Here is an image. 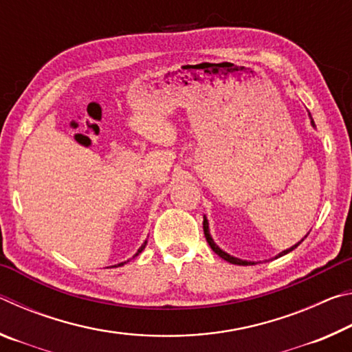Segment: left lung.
I'll return each mask as SVG.
<instances>
[{
	"label": "left lung",
	"instance_id": "obj_1",
	"mask_svg": "<svg viewBox=\"0 0 352 352\" xmlns=\"http://www.w3.org/2000/svg\"><path fill=\"white\" fill-rule=\"evenodd\" d=\"M309 118H311V124H312V127H315V122H314V119H312V116H311V113H309ZM204 231H205V237H206V241H208V243H210V247L212 248V252L216 253V254H219L220 258L222 259H225V261H228L230 264H236V265H248V264H256V262H252V261H242V259H239V258H234V256H231V254H228V253H225L222 248H219L217 245H216V242L212 241V237H211V234H210V226H208V220H206V217L204 216ZM306 237V236H305ZM302 242V239L298 242V243H295L294 247H290V248H287V250H284V252H281L279 253L276 258H279V256H284V254H287V253H290L292 250H295L298 245H300V243Z\"/></svg>",
	"mask_w": 352,
	"mask_h": 352
}]
</instances>
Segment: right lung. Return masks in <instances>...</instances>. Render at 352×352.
Wrapping results in <instances>:
<instances>
[{"mask_svg": "<svg viewBox=\"0 0 352 352\" xmlns=\"http://www.w3.org/2000/svg\"><path fill=\"white\" fill-rule=\"evenodd\" d=\"M146 243H147V241L144 242V243H142V245L140 247V250H138V252H136V254L135 256H138L141 252H142V250H144V247H146ZM135 256H133V258H135ZM129 262V261H127ZM124 264H126V262H121V264H118V265H115V267H121V265H124Z\"/></svg>", "mask_w": 352, "mask_h": 352, "instance_id": "add662e5", "label": "right lung"}]
</instances>
